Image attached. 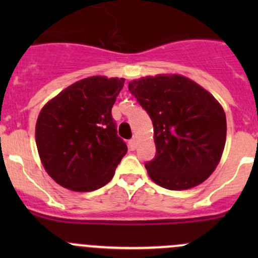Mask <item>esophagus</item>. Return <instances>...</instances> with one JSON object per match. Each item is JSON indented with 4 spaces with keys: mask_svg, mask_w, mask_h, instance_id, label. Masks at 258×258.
Segmentation results:
<instances>
[{
    "mask_svg": "<svg viewBox=\"0 0 258 258\" xmlns=\"http://www.w3.org/2000/svg\"><path fill=\"white\" fill-rule=\"evenodd\" d=\"M128 146H130V150H136L137 148V140L136 139H132V140H130V142H128Z\"/></svg>",
    "mask_w": 258,
    "mask_h": 258,
    "instance_id": "1",
    "label": "esophagus"
}]
</instances>
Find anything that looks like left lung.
<instances>
[{"mask_svg":"<svg viewBox=\"0 0 258 258\" xmlns=\"http://www.w3.org/2000/svg\"><path fill=\"white\" fill-rule=\"evenodd\" d=\"M128 90L152 119L155 160L146 163L158 186L173 191L210 177L226 144V114L207 90L182 75L146 76Z\"/></svg>","mask_w":258,"mask_h":258,"instance_id":"1","label":"left lung"}]
</instances>
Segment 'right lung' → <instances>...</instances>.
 <instances>
[{
	"mask_svg": "<svg viewBox=\"0 0 258 258\" xmlns=\"http://www.w3.org/2000/svg\"><path fill=\"white\" fill-rule=\"evenodd\" d=\"M124 79L77 81L42 107L36 145L46 172L59 186L90 192L111 181L127 146L117 136L111 110Z\"/></svg>",
	"mask_w": 258,
	"mask_h": 258,
	"instance_id": "obj_1",
	"label": "right lung"
}]
</instances>
